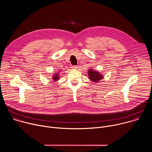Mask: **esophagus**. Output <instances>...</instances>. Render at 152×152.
Masks as SVG:
<instances>
[{
  "instance_id": "esophagus-1",
  "label": "esophagus",
  "mask_w": 152,
  "mask_h": 152,
  "mask_svg": "<svg viewBox=\"0 0 152 152\" xmlns=\"http://www.w3.org/2000/svg\"><path fill=\"white\" fill-rule=\"evenodd\" d=\"M72 69H73V70H76V69H77V67H76L75 66H73L72 67Z\"/></svg>"
}]
</instances>
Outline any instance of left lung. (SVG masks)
Masks as SVG:
<instances>
[{"label":"left lung","mask_w":152,"mask_h":152,"mask_svg":"<svg viewBox=\"0 0 152 152\" xmlns=\"http://www.w3.org/2000/svg\"><path fill=\"white\" fill-rule=\"evenodd\" d=\"M88 76L89 79L93 81L94 83H97L100 82L102 79L103 78V75L101 74L97 70H95L93 69H90L88 70Z\"/></svg>","instance_id":"left-lung-1"}]
</instances>
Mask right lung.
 <instances>
[{
    "label": "right lung",
    "mask_w": 152,
    "mask_h": 152,
    "mask_svg": "<svg viewBox=\"0 0 152 152\" xmlns=\"http://www.w3.org/2000/svg\"><path fill=\"white\" fill-rule=\"evenodd\" d=\"M61 73V71H59V72H56L55 73H53V76H52V79L53 80V82H56V81H58V80H59V73Z\"/></svg>",
    "instance_id": "right-lung-1"
}]
</instances>
